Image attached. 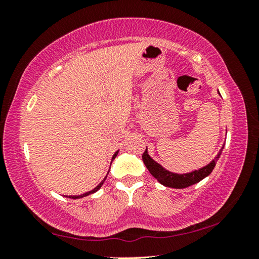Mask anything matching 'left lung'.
I'll return each mask as SVG.
<instances>
[{"mask_svg": "<svg viewBox=\"0 0 259 259\" xmlns=\"http://www.w3.org/2000/svg\"><path fill=\"white\" fill-rule=\"evenodd\" d=\"M223 148L219 151L217 156L210 162L208 165L203 166L199 170H195V171L188 172V174H184V175H178V174H174L170 172L168 170H165L163 166H161L157 162H155L152 157L148 155L147 153V148L145 152L143 153V161L145 163L146 168L148 169V171L152 174V176L154 177L157 182L161 183L162 185H164L166 187H172V188H185L191 185H194V184L199 183L200 181H202L203 178L209 176L210 174L216 165V162L218 161L219 156H221Z\"/></svg>", "mask_w": 259, "mask_h": 259, "instance_id": "left-lung-1", "label": "left lung"}]
</instances>
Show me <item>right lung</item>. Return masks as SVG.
I'll list each match as a JSON object with an SVG mask.
<instances>
[{"label":"right lung","instance_id":"1","mask_svg":"<svg viewBox=\"0 0 259 259\" xmlns=\"http://www.w3.org/2000/svg\"><path fill=\"white\" fill-rule=\"evenodd\" d=\"M116 155H117V152L115 153V154L113 155V159H112V160L115 159V156H116ZM108 172H109V171H108ZM106 177H107V176H106ZM106 177H105V178H104V181H103L102 183H100L97 187H95L93 191H90V192H87V193H84V194H81V195H73V196L71 195V196H69V198H72V199H80V198H83V196H87V195H89L90 193H95V192H97V191L99 190V188L102 187V185H103V184H104V182H105V179H106ZM67 198H68V196H67Z\"/></svg>","mask_w":259,"mask_h":259}]
</instances>
